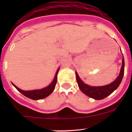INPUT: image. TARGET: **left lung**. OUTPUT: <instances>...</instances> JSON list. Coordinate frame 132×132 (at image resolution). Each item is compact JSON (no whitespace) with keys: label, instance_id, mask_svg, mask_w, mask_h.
I'll list each match as a JSON object with an SVG mask.
<instances>
[{"label":"left lung","instance_id":"8db88e82","mask_svg":"<svg viewBox=\"0 0 132 132\" xmlns=\"http://www.w3.org/2000/svg\"><path fill=\"white\" fill-rule=\"evenodd\" d=\"M124 71H125V61H124V57H123L120 73L117 77L116 79L110 84L105 86H100V87H93V86H88L81 80L77 72H76V78H77V82L78 83V87L82 93L93 99L102 100L112 94L119 87V84L123 79Z\"/></svg>","mask_w":132,"mask_h":132}]
</instances>
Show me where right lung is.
<instances>
[{"label":"right lung","instance_id":"add662e5","mask_svg":"<svg viewBox=\"0 0 132 132\" xmlns=\"http://www.w3.org/2000/svg\"><path fill=\"white\" fill-rule=\"evenodd\" d=\"M59 70V69H58L56 73H55V78H54V80L52 81L51 84L49 85L48 86H47L45 88L42 89H38V90H33V91H23V90L20 89L18 87H17L14 84H13L12 83V84L14 86L16 89L18 90V91L20 92L22 94L25 96L27 98H30L32 100H41L43 98H46V96L50 95L53 91L54 90L55 87V85H56L57 81V73Z\"/></svg>","mask_w":132,"mask_h":132}]
</instances>
